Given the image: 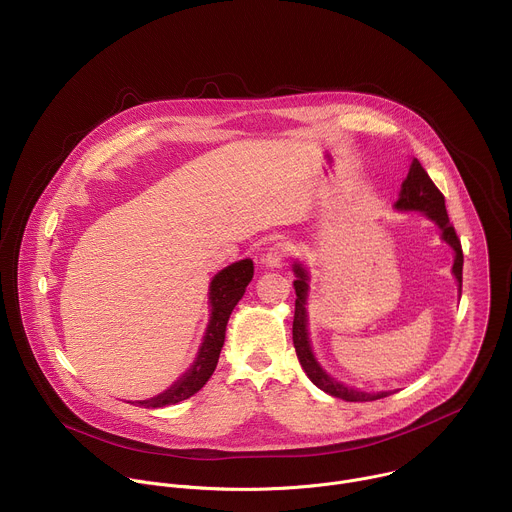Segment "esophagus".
<instances>
[{
    "label": "esophagus",
    "instance_id": "1",
    "mask_svg": "<svg viewBox=\"0 0 512 512\" xmlns=\"http://www.w3.org/2000/svg\"><path fill=\"white\" fill-rule=\"evenodd\" d=\"M289 245L287 243H275L273 247L267 249V253L263 255V263L267 267H281L283 261L289 257Z\"/></svg>",
    "mask_w": 512,
    "mask_h": 512
}]
</instances>
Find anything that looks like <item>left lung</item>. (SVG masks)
Returning <instances> with one entry per match:
<instances>
[{"label":"left lung","mask_w":512,"mask_h":512,"mask_svg":"<svg viewBox=\"0 0 512 512\" xmlns=\"http://www.w3.org/2000/svg\"><path fill=\"white\" fill-rule=\"evenodd\" d=\"M397 209L403 211H423L427 213L439 227L443 233V239L455 249V265H453V273L459 281V285H463V247H461V239L453 227V223L449 221L447 215V207H445V195L439 191V187L433 183V179L429 177V173L423 169V165L419 163V159H413L411 169L403 181L401 187V195L399 201L395 203ZM295 275L297 279L293 281L295 287V317H293V345L299 357L301 367L305 369L307 377L313 381V385H317L321 391L349 401V403H367V401H377L383 397H389V391L383 393H363V391H355L351 387H345L341 383H337L335 379H331L327 373H323V369L319 367V363L315 361L311 347H309V337H307V309H305V301H307V273L301 265H295Z\"/></svg>","instance_id":"8db88e82"}]
</instances>
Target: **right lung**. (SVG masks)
<instances>
[{"mask_svg":"<svg viewBox=\"0 0 512 512\" xmlns=\"http://www.w3.org/2000/svg\"><path fill=\"white\" fill-rule=\"evenodd\" d=\"M251 279H253V261L251 259L233 263L213 277L211 287H209L211 321H209L205 339L201 343L197 361L193 363L189 373L177 385H173L159 397H153L149 401H137V405H145V407H153V409L175 405V403L185 401L191 395H195L209 381V377L213 375V371L217 367L219 353L225 343V329H227L229 315L235 309V305L239 303V299L243 297L245 287L249 285Z\"/></svg>","mask_w":512,"mask_h":512,"instance_id":"obj_1","label":"right lung"}]
</instances>
